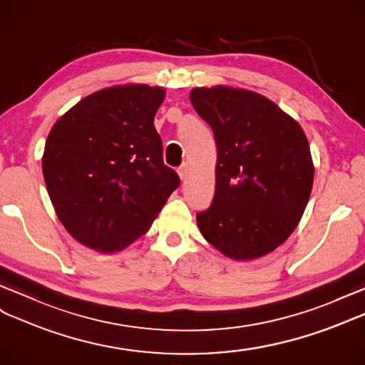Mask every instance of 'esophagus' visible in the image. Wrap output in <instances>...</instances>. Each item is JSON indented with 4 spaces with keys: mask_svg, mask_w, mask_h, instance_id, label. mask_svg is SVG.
<instances>
[{
    "mask_svg": "<svg viewBox=\"0 0 365 365\" xmlns=\"http://www.w3.org/2000/svg\"><path fill=\"white\" fill-rule=\"evenodd\" d=\"M178 175H180V178L182 181L187 180L189 176V165L187 164H182L180 168H178Z\"/></svg>",
    "mask_w": 365,
    "mask_h": 365,
    "instance_id": "1",
    "label": "esophagus"
}]
</instances>
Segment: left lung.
I'll use <instances>...</instances> for the list:
<instances>
[{
	"mask_svg": "<svg viewBox=\"0 0 365 365\" xmlns=\"http://www.w3.org/2000/svg\"><path fill=\"white\" fill-rule=\"evenodd\" d=\"M190 102L215 136V195L197 213L202 237L234 260L269 254L296 229L314 165L299 123L264 96L193 88Z\"/></svg>",
	"mask_w": 365,
	"mask_h": 365,
	"instance_id": "8db88e82",
	"label": "left lung"
}]
</instances>
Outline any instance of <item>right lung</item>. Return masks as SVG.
I'll list each match as a JSON object with an SVG mask.
<instances>
[{
    "instance_id": "add662e5",
    "label": "right lung",
    "mask_w": 365,
    "mask_h": 365,
    "mask_svg": "<svg viewBox=\"0 0 365 365\" xmlns=\"http://www.w3.org/2000/svg\"><path fill=\"white\" fill-rule=\"evenodd\" d=\"M159 86H111L85 97L54 123L43 176L57 217L78 243L125 250L152 227L180 176L164 165L153 125Z\"/></svg>"
}]
</instances>
